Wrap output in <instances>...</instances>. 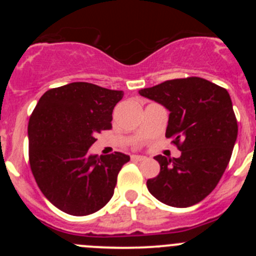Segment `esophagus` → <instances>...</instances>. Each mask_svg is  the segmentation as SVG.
Here are the masks:
<instances>
[{
    "label": "esophagus",
    "instance_id": "1",
    "mask_svg": "<svg viewBox=\"0 0 256 256\" xmlns=\"http://www.w3.org/2000/svg\"><path fill=\"white\" fill-rule=\"evenodd\" d=\"M147 157H144V156H138V154H134V156H131V160H132V161H138V162H141V161H144V160H146Z\"/></svg>",
    "mask_w": 256,
    "mask_h": 256
}]
</instances>
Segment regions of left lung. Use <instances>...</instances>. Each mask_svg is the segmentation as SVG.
<instances>
[{
    "instance_id": "8db88e82",
    "label": "left lung",
    "mask_w": 256,
    "mask_h": 256,
    "mask_svg": "<svg viewBox=\"0 0 256 256\" xmlns=\"http://www.w3.org/2000/svg\"><path fill=\"white\" fill-rule=\"evenodd\" d=\"M138 92L168 110L166 138L180 151L178 158L154 157L161 170L147 180L150 193L171 207L197 204L218 184L238 136L229 92L198 76L167 80Z\"/></svg>"
}]
</instances>
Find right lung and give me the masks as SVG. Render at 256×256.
I'll return each instance as SVG.
<instances>
[{
  "instance_id": "right-lung-1",
  "label": "right lung",
  "mask_w": 256,
  "mask_h": 256,
  "mask_svg": "<svg viewBox=\"0 0 256 256\" xmlns=\"http://www.w3.org/2000/svg\"><path fill=\"white\" fill-rule=\"evenodd\" d=\"M124 92L84 82L49 89L28 122L30 164L46 198L72 216H88L112 200L121 167L130 156H98L88 150L112 128V110Z\"/></svg>"
}]
</instances>
